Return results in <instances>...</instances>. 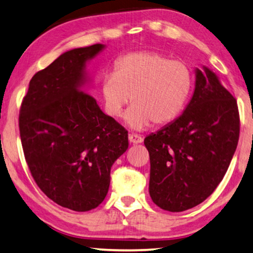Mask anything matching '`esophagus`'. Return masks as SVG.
<instances>
[{
  "instance_id": "obj_1",
  "label": "esophagus",
  "mask_w": 253,
  "mask_h": 253,
  "mask_svg": "<svg viewBox=\"0 0 253 253\" xmlns=\"http://www.w3.org/2000/svg\"><path fill=\"white\" fill-rule=\"evenodd\" d=\"M128 140L131 144H138V143H142L143 142V138H142L140 135L137 134H129L128 135Z\"/></svg>"
}]
</instances>
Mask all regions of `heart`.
Wrapping results in <instances>:
<instances>
[{
  "mask_svg": "<svg viewBox=\"0 0 253 253\" xmlns=\"http://www.w3.org/2000/svg\"><path fill=\"white\" fill-rule=\"evenodd\" d=\"M193 81L186 62L155 51H137L117 60L113 73L99 84V92L105 112L113 118L122 116L131 98L125 123L138 130L151 123L164 126L174 122L187 104Z\"/></svg>",
  "mask_w": 253,
  "mask_h": 253,
  "instance_id": "obj_1",
  "label": "heart"
}]
</instances>
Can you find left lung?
I'll use <instances>...</instances> for the list:
<instances>
[{"label": "left lung", "instance_id": "obj_1", "mask_svg": "<svg viewBox=\"0 0 253 253\" xmlns=\"http://www.w3.org/2000/svg\"><path fill=\"white\" fill-rule=\"evenodd\" d=\"M195 77L194 94L182 115L144 138L150 197L169 212L194 208L215 190L240 136L234 96L209 67H196Z\"/></svg>", "mask_w": 253, "mask_h": 253}]
</instances>
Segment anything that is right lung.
I'll return each instance as SVG.
<instances>
[{"instance_id": "1", "label": "right lung", "mask_w": 253, "mask_h": 253, "mask_svg": "<svg viewBox=\"0 0 253 253\" xmlns=\"http://www.w3.org/2000/svg\"><path fill=\"white\" fill-rule=\"evenodd\" d=\"M105 44L63 52L30 81L19 116L28 169L57 204L84 212L104 201L110 172L128 148V133L87 94V66Z\"/></svg>"}]
</instances>
